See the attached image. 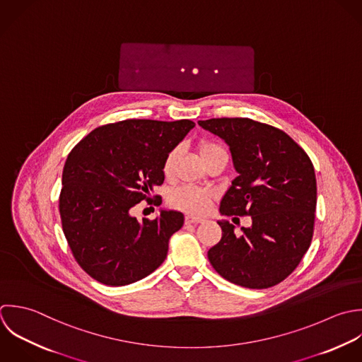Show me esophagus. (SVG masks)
I'll list each match as a JSON object with an SVG mask.
<instances>
[{
    "label": "esophagus",
    "mask_w": 362,
    "mask_h": 362,
    "mask_svg": "<svg viewBox=\"0 0 362 362\" xmlns=\"http://www.w3.org/2000/svg\"><path fill=\"white\" fill-rule=\"evenodd\" d=\"M203 221H204V218L196 217V216H190V214H187V216L185 217V223H186V224H199V223H203Z\"/></svg>",
    "instance_id": "obj_1"
}]
</instances>
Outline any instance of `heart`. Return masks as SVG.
Listing matches in <instances>:
<instances>
[{
    "instance_id": "obj_1",
    "label": "heart",
    "mask_w": 362,
    "mask_h": 362,
    "mask_svg": "<svg viewBox=\"0 0 362 362\" xmlns=\"http://www.w3.org/2000/svg\"><path fill=\"white\" fill-rule=\"evenodd\" d=\"M217 153H226L224 148L214 144V142H207L203 141L199 144V155L202 158V160H206ZM179 156V151L177 149H172L165 160H163V175L166 177L172 176L173 170H175V165ZM213 200V193L204 189H199L194 186H183V187H177L175 189L169 197H168V203L180 211H186L190 214H203L207 211V209L210 207Z\"/></svg>"
}]
</instances>
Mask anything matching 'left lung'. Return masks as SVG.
I'll use <instances>...</instances> for the list:
<instances>
[{"mask_svg":"<svg viewBox=\"0 0 362 362\" xmlns=\"http://www.w3.org/2000/svg\"><path fill=\"white\" fill-rule=\"evenodd\" d=\"M199 125L226 141L238 172L220 213L252 218L241 235L228 221H218L223 237L209 250V261L231 284L275 286L296 269L312 243L317 203L313 163L272 125L250 118H211Z\"/></svg>","mask_w":362,"mask_h":362,"instance_id":"left-lung-1","label":"left lung"}]
</instances>
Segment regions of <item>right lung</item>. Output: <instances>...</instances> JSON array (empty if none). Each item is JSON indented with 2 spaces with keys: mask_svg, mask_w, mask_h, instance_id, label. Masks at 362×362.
Segmentation results:
<instances>
[{
  "mask_svg": "<svg viewBox=\"0 0 362 362\" xmlns=\"http://www.w3.org/2000/svg\"><path fill=\"white\" fill-rule=\"evenodd\" d=\"M194 127L190 119H125L95 128L69 153L59 197L62 227L74 259L108 286L134 284L165 261L179 211L138 221L131 210L165 180L166 155ZM158 200L159 197L155 196Z\"/></svg>",
  "mask_w": 362,
  "mask_h": 362,
  "instance_id": "add662e5",
  "label": "right lung"
}]
</instances>
